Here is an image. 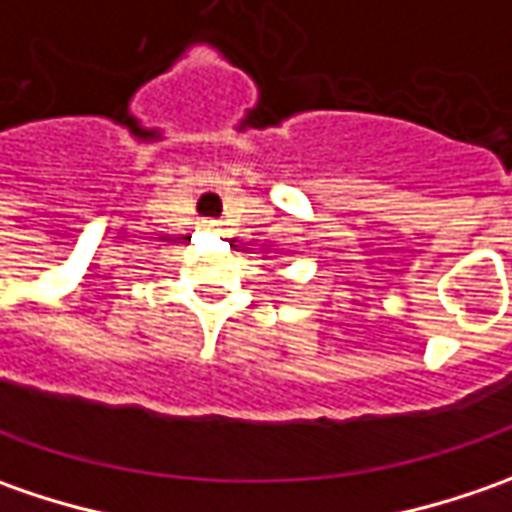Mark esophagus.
Masks as SVG:
<instances>
[{"mask_svg": "<svg viewBox=\"0 0 512 512\" xmlns=\"http://www.w3.org/2000/svg\"><path fill=\"white\" fill-rule=\"evenodd\" d=\"M219 227V222H205V230H216Z\"/></svg>", "mask_w": 512, "mask_h": 512, "instance_id": "esophagus-1", "label": "esophagus"}]
</instances>
